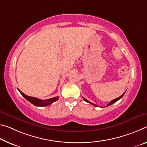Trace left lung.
Here are the masks:
<instances>
[{"mask_svg":"<svg viewBox=\"0 0 147 147\" xmlns=\"http://www.w3.org/2000/svg\"><path fill=\"white\" fill-rule=\"evenodd\" d=\"M125 92L124 93V94H123L122 95H121V96H120L119 97H118V98H116V99H113V100H112V101L110 102V103H109L108 105H107V106H106V107H108V106H110L111 105H112V104H113V103H115V102H116L117 101H118V100L119 99H120L121 98H122V97H123V95H124V94H125ZM83 99H84V100L85 101H86V102H88V103H90V104H92V105H94L95 107H97V105H96L95 104H94V103H91V102H90L89 101H88L87 99H86L85 98H84L83 97Z\"/></svg>","mask_w":147,"mask_h":147,"instance_id":"left-lung-1","label":"left lung"}]
</instances>
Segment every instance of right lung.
I'll list each match as a JSON object with an SVG mask.
<instances>
[{"mask_svg": "<svg viewBox=\"0 0 147 147\" xmlns=\"http://www.w3.org/2000/svg\"><path fill=\"white\" fill-rule=\"evenodd\" d=\"M18 91H19L20 94L22 95V96H23V97H25L28 101H29L30 103H31L32 104H33L34 105H35L36 107H46V106L50 105L52 104L53 102L57 101L58 99H59V97L57 96V97H53V98H51V99L42 100L40 99L36 98V97L28 96V95L24 94L23 92H21L19 89H18Z\"/></svg>", "mask_w": 147, "mask_h": 147, "instance_id": "right-lung-1", "label": "right lung"}]
</instances>
